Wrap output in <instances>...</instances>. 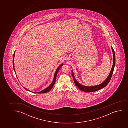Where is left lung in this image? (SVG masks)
Segmentation results:
<instances>
[{
  "label": "left lung",
  "instance_id": "1",
  "mask_svg": "<svg viewBox=\"0 0 128 128\" xmlns=\"http://www.w3.org/2000/svg\"><path fill=\"white\" fill-rule=\"evenodd\" d=\"M112 52H113V63L112 67V69H111L108 76L106 80H105V81L102 82V84H98V85L94 86H85L82 85L76 81V80L75 79V77L74 76L73 71H72V76L74 79V82L75 83V84L76 86L78 88H79L80 90H81L83 91L84 92H94V91H97L98 90H100L102 88H103L106 87V86L107 85L110 81L111 78H112V75L113 73L114 70V68L115 64V54L114 51V50L113 48L112 47Z\"/></svg>",
  "mask_w": 128,
  "mask_h": 128
}]
</instances>
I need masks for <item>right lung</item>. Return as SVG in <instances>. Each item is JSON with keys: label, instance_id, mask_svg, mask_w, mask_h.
I'll use <instances>...</instances> for the list:
<instances>
[{"label": "right lung", "instance_id": "add662e5", "mask_svg": "<svg viewBox=\"0 0 128 128\" xmlns=\"http://www.w3.org/2000/svg\"><path fill=\"white\" fill-rule=\"evenodd\" d=\"M15 52H14V54L13 58V64L14 69V72H15V71L14 66V57ZM63 65V64H60V65L58 67V68L57 69V70H56V71L55 73H54V79H53V81H52V83L51 84H50L48 87H47V88H46V89H45L44 90H41V91L39 92H36V93H35L42 94V93H46V92H48V91H50V90L52 88V87L53 86V85H54V83H55V82H56V76H57V75L58 71L60 69V67H61ZM24 88H25V89H26L27 90L30 91V90H28V89H26V88H24ZM33 93H34V92H33Z\"/></svg>", "mask_w": 128, "mask_h": 128}]
</instances>
